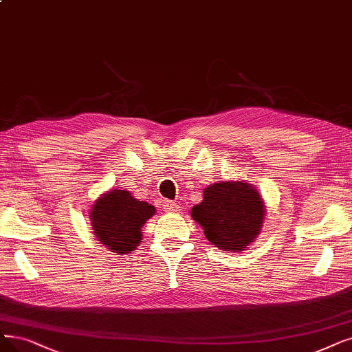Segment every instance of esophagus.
I'll return each mask as SVG.
<instances>
[{"label": "esophagus", "mask_w": 352, "mask_h": 352, "mask_svg": "<svg viewBox=\"0 0 352 352\" xmlns=\"http://www.w3.org/2000/svg\"><path fill=\"white\" fill-rule=\"evenodd\" d=\"M163 210H166V212H168V214H176V212H179V205L177 204H175L173 201H164L163 202Z\"/></svg>", "instance_id": "esophagus-1"}]
</instances>
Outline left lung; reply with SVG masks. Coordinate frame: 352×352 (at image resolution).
Instances as JSON below:
<instances>
[{
    "label": "left lung",
    "instance_id": "left-lung-1",
    "mask_svg": "<svg viewBox=\"0 0 352 352\" xmlns=\"http://www.w3.org/2000/svg\"><path fill=\"white\" fill-rule=\"evenodd\" d=\"M258 192L243 182H221L204 190V201L192 208V218L208 241L223 251L238 252L258 235L264 219Z\"/></svg>",
    "mask_w": 352,
    "mask_h": 352
}]
</instances>
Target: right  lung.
Here are the masks:
<instances>
[{
  "instance_id": "1",
  "label": "right lung",
  "mask_w": 352,
  "mask_h": 352,
  "mask_svg": "<svg viewBox=\"0 0 352 352\" xmlns=\"http://www.w3.org/2000/svg\"><path fill=\"white\" fill-rule=\"evenodd\" d=\"M154 215V206L137 201L127 190H111L91 210L92 230L109 251L127 254L142 243L143 223Z\"/></svg>"
}]
</instances>
